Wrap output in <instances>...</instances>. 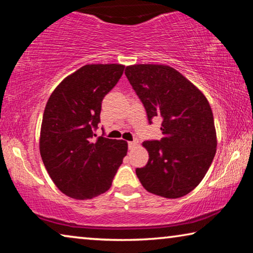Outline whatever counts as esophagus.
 Listing matches in <instances>:
<instances>
[{
    "label": "esophagus",
    "mask_w": 253,
    "mask_h": 253,
    "mask_svg": "<svg viewBox=\"0 0 253 253\" xmlns=\"http://www.w3.org/2000/svg\"><path fill=\"white\" fill-rule=\"evenodd\" d=\"M136 146H137V141L128 142V148H129V150H133Z\"/></svg>",
    "instance_id": "1"
}]
</instances>
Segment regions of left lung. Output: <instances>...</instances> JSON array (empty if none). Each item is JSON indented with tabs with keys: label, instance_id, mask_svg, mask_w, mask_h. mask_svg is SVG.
<instances>
[{
	"label": "left lung",
	"instance_id": "8db88e82",
	"mask_svg": "<svg viewBox=\"0 0 253 253\" xmlns=\"http://www.w3.org/2000/svg\"><path fill=\"white\" fill-rule=\"evenodd\" d=\"M125 74L146 110L148 123L162 119L163 137L145 141L148 161L136 174L148 192L179 198L205 177L216 153V131L211 106L202 92L167 65L137 64Z\"/></svg>",
	"mask_w": 253,
	"mask_h": 253
}]
</instances>
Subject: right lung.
<instances>
[{
    "mask_svg": "<svg viewBox=\"0 0 253 253\" xmlns=\"http://www.w3.org/2000/svg\"><path fill=\"white\" fill-rule=\"evenodd\" d=\"M120 64H92L67 76L48 99L40 155L56 187L74 199L106 192L127 154V142L100 136L101 103L122 78Z\"/></svg>",
    "mask_w": 253,
    "mask_h": 253,
    "instance_id": "right-lung-1",
    "label": "right lung"
}]
</instances>
